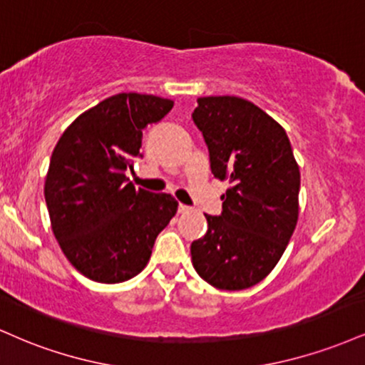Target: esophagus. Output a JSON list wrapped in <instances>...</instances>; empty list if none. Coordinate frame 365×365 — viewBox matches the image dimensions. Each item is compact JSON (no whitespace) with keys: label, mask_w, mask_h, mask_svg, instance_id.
<instances>
[{"label":"esophagus","mask_w":365,"mask_h":365,"mask_svg":"<svg viewBox=\"0 0 365 365\" xmlns=\"http://www.w3.org/2000/svg\"><path fill=\"white\" fill-rule=\"evenodd\" d=\"M188 211H190V207L185 206V204H180V206H178L180 215H183V212H188Z\"/></svg>","instance_id":"esophagus-1"}]
</instances>
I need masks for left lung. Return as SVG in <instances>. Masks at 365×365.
Returning <instances> with one entry per match:
<instances>
[{
  "instance_id": "1",
  "label": "left lung",
  "mask_w": 365,
  "mask_h": 365,
  "mask_svg": "<svg viewBox=\"0 0 365 365\" xmlns=\"http://www.w3.org/2000/svg\"><path fill=\"white\" fill-rule=\"evenodd\" d=\"M192 118L212 175L230 183L223 212L206 215V235L192 242V264L215 288L245 290L274 269L295 232L299 165L284 128L247 99L199 98Z\"/></svg>"
}]
</instances>
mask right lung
<instances>
[{
	"label": "right lung",
	"mask_w": 365,
	"mask_h": 365,
	"mask_svg": "<svg viewBox=\"0 0 365 365\" xmlns=\"http://www.w3.org/2000/svg\"><path fill=\"white\" fill-rule=\"evenodd\" d=\"M171 108V99L153 94L111 96L77 116L53 150L44 183L51 230L70 264L92 282L139 274L177 215L170 194H150L125 177L139 156L142 130Z\"/></svg>",
	"instance_id": "obj_1"
}]
</instances>
